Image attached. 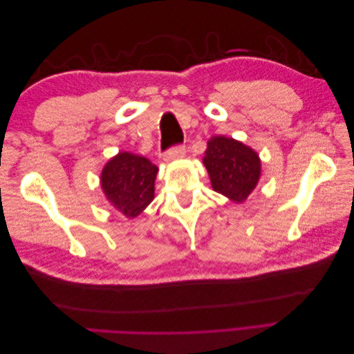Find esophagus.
Returning <instances> with one entry per match:
<instances>
[{
    "instance_id": "esophagus-1",
    "label": "esophagus",
    "mask_w": 354,
    "mask_h": 354,
    "mask_svg": "<svg viewBox=\"0 0 354 354\" xmlns=\"http://www.w3.org/2000/svg\"><path fill=\"white\" fill-rule=\"evenodd\" d=\"M183 156H185V146H176L173 149H169L168 152H165L164 160L165 162H173V160L181 159Z\"/></svg>"
}]
</instances>
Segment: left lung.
Instances as JSON below:
<instances>
[{
  "label": "left lung",
  "instance_id": "left-lung-1",
  "mask_svg": "<svg viewBox=\"0 0 354 354\" xmlns=\"http://www.w3.org/2000/svg\"><path fill=\"white\" fill-rule=\"evenodd\" d=\"M205 165L212 189L233 202H243L259 185L261 160L254 149L224 136L208 140Z\"/></svg>",
  "mask_w": 354,
  "mask_h": 354
}]
</instances>
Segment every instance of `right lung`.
Masks as SVG:
<instances>
[{"label": "right lung", "instance_id": "add662e5", "mask_svg": "<svg viewBox=\"0 0 354 354\" xmlns=\"http://www.w3.org/2000/svg\"><path fill=\"white\" fill-rule=\"evenodd\" d=\"M158 167L140 155L120 152L102 169V190L111 205L127 218L140 214L155 196Z\"/></svg>", "mask_w": 354, "mask_h": 354}]
</instances>
